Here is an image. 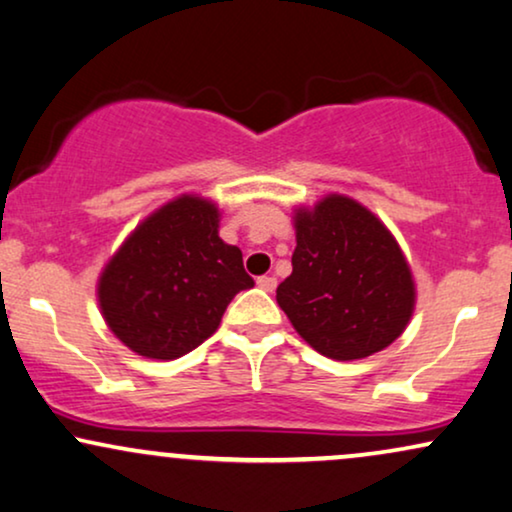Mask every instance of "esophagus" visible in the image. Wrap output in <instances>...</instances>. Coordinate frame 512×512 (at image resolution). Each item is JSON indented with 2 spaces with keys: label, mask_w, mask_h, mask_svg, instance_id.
I'll use <instances>...</instances> for the list:
<instances>
[{
  "label": "esophagus",
  "mask_w": 512,
  "mask_h": 512,
  "mask_svg": "<svg viewBox=\"0 0 512 512\" xmlns=\"http://www.w3.org/2000/svg\"><path fill=\"white\" fill-rule=\"evenodd\" d=\"M257 288L267 290V293H274L276 278L274 276H260V278H257Z\"/></svg>",
  "instance_id": "esophagus-1"
}]
</instances>
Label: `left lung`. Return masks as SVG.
<instances>
[{"label": "left lung", "mask_w": 512, "mask_h": 512, "mask_svg": "<svg viewBox=\"0 0 512 512\" xmlns=\"http://www.w3.org/2000/svg\"><path fill=\"white\" fill-rule=\"evenodd\" d=\"M293 226V274L276 302L297 335L335 361L390 347L416 309L413 271L392 231L342 193L297 205Z\"/></svg>", "instance_id": "obj_1"}]
</instances>
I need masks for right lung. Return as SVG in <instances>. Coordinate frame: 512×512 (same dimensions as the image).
<instances>
[{"instance_id": "right-lung-1", "label": "right lung", "mask_w": 512, "mask_h": 512, "mask_svg": "<svg viewBox=\"0 0 512 512\" xmlns=\"http://www.w3.org/2000/svg\"><path fill=\"white\" fill-rule=\"evenodd\" d=\"M217 203L181 193L129 234L101 269L106 326L144 359L172 361L217 331L236 293L255 286L243 252L219 238Z\"/></svg>"}]
</instances>
